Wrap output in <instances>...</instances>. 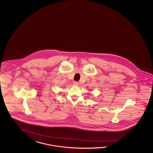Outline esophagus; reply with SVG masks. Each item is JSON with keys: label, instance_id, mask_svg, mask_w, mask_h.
<instances>
[{"label": "esophagus", "instance_id": "1", "mask_svg": "<svg viewBox=\"0 0 153 153\" xmlns=\"http://www.w3.org/2000/svg\"><path fill=\"white\" fill-rule=\"evenodd\" d=\"M73 84L74 85H75V86H77V85H79V82H77V81H74L73 82Z\"/></svg>", "mask_w": 153, "mask_h": 153}]
</instances>
